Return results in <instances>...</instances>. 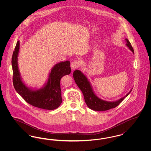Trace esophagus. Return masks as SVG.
<instances>
[{"label":"esophagus","instance_id":"1","mask_svg":"<svg viewBox=\"0 0 151 151\" xmlns=\"http://www.w3.org/2000/svg\"><path fill=\"white\" fill-rule=\"evenodd\" d=\"M80 65V62L78 60H74L73 62H72V63H71V68H72L73 70L76 69L78 67H79Z\"/></svg>","mask_w":151,"mask_h":151}]
</instances>
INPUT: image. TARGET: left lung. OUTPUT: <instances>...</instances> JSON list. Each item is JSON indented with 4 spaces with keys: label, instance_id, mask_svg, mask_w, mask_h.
I'll use <instances>...</instances> for the list:
<instances>
[{
    "label": "left lung",
    "instance_id": "left-lung-1",
    "mask_svg": "<svg viewBox=\"0 0 151 151\" xmlns=\"http://www.w3.org/2000/svg\"><path fill=\"white\" fill-rule=\"evenodd\" d=\"M126 45L134 54V51L128 39L126 38ZM73 79L75 83L84 95V100L88 107L94 111H105L117 106L131 92L132 89L125 96L118 100L107 101L99 97L94 91L93 87L86 76L81 71L76 70L73 73Z\"/></svg>",
    "mask_w": 151,
    "mask_h": 151
}]
</instances>
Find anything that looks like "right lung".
Here are the masks:
<instances>
[{
    "mask_svg": "<svg viewBox=\"0 0 151 151\" xmlns=\"http://www.w3.org/2000/svg\"><path fill=\"white\" fill-rule=\"evenodd\" d=\"M20 41L16 43L12 58L13 83L16 91L28 104L37 108L52 110L57 109L62 103L60 79L71 72L70 62H60L51 69L47 80L40 88H30L22 79L18 65Z\"/></svg>",
    "mask_w": 151,
    "mask_h": 151,
    "instance_id": "add662e5",
    "label": "right lung"
}]
</instances>
